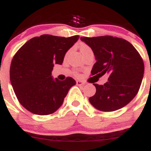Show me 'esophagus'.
<instances>
[{
	"label": "esophagus",
	"instance_id": "esophagus-1",
	"mask_svg": "<svg viewBox=\"0 0 151 151\" xmlns=\"http://www.w3.org/2000/svg\"><path fill=\"white\" fill-rule=\"evenodd\" d=\"M76 83H77V86H84V83H83V82L82 81H80V80H77V82H76Z\"/></svg>",
	"mask_w": 151,
	"mask_h": 151
}]
</instances>
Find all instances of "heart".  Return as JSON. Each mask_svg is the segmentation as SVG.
Wrapping results in <instances>:
<instances>
[{
	"label": "heart",
	"instance_id": "heart-1",
	"mask_svg": "<svg viewBox=\"0 0 151 151\" xmlns=\"http://www.w3.org/2000/svg\"><path fill=\"white\" fill-rule=\"evenodd\" d=\"M80 52H81L82 54H83V53H84V52H87V51L91 50V48L89 47V46H88V45H86V44L80 45Z\"/></svg>",
	"mask_w": 151,
	"mask_h": 151
}]
</instances>
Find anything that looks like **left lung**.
<instances>
[{
  "mask_svg": "<svg viewBox=\"0 0 151 151\" xmlns=\"http://www.w3.org/2000/svg\"><path fill=\"white\" fill-rule=\"evenodd\" d=\"M80 40L94 54L96 62L91 75H109L104 85L93 84L96 91L89 98L90 103L102 111H114L128 105L142 81L145 66L139 53L129 42L116 37H81Z\"/></svg>",
  "mask_w": 151,
  "mask_h": 151,
  "instance_id": "obj_1",
  "label": "left lung"
}]
</instances>
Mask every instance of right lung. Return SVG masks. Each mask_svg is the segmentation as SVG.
<instances>
[{
  "label": "right lung",
  "mask_w": 151,
  "mask_h": 151,
  "mask_svg": "<svg viewBox=\"0 0 151 151\" xmlns=\"http://www.w3.org/2000/svg\"><path fill=\"white\" fill-rule=\"evenodd\" d=\"M78 35L64 37L43 35L28 40L14 55L10 65V81L19 102L37 115L53 114L62 105L71 77L61 81L52 76L55 64H61Z\"/></svg>",
  "instance_id": "right-lung-1"
}]
</instances>
